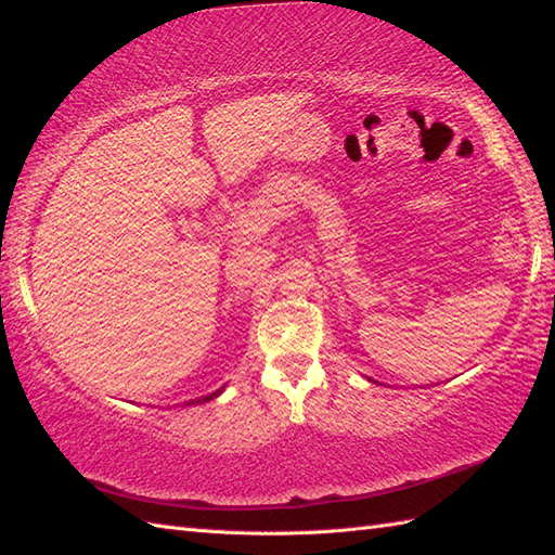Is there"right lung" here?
I'll list each match as a JSON object with an SVG mask.
<instances>
[{"mask_svg":"<svg viewBox=\"0 0 555 555\" xmlns=\"http://www.w3.org/2000/svg\"><path fill=\"white\" fill-rule=\"evenodd\" d=\"M220 393H222V389H217L215 393H210V396H206V398H201V400H212L215 396H220ZM201 400H196V402H201ZM192 402H194V400H192Z\"/></svg>","mask_w":555,"mask_h":555,"instance_id":"obj_1","label":"right lung"}]
</instances>
